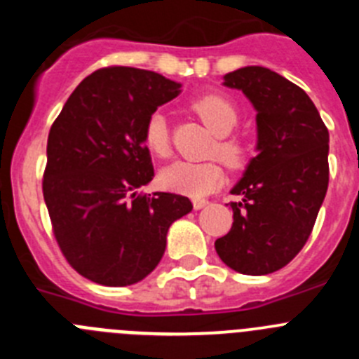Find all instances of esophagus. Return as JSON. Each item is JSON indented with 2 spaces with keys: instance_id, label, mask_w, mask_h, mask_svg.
Masks as SVG:
<instances>
[{
  "instance_id": "obj_1",
  "label": "esophagus",
  "mask_w": 359,
  "mask_h": 359,
  "mask_svg": "<svg viewBox=\"0 0 359 359\" xmlns=\"http://www.w3.org/2000/svg\"><path fill=\"white\" fill-rule=\"evenodd\" d=\"M192 205H194L196 210H201V208H205L208 205V199H203V198H194L192 199Z\"/></svg>"
}]
</instances>
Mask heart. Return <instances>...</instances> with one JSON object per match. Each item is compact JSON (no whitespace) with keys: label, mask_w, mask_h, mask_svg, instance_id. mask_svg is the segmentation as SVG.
Segmentation results:
<instances>
[{"label":"heart","mask_w":359,"mask_h":359,"mask_svg":"<svg viewBox=\"0 0 359 359\" xmlns=\"http://www.w3.org/2000/svg\"><path fill=\"white\" fill-rule=\"evenodd\" d=\"M192 109L201 122L217 135L212 152H217L224 163L237 169L244 163L246 147L230 135L239 122V111L231 100L217 93L205 95L192 102ZM144 144L154 156L165 158L170 152V138L167 120L161 113H152L145 122ZM224 180V170L217 160L187 161L180 160L165 167L160 172V182L165 189L189 196H207L217 189Z\"/></svg>","instance_id":"heart-1"}]
</instances>
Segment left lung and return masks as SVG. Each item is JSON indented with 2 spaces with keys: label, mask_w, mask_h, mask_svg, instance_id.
Returning a JSON list of instances; mask_svg holds the SVG:
<instances>
[{
  "label": "left lung",
  "mask_w": 359,
  "mask_h": 359,
  "mask_svg": "<svg viewBox=\"0 0 359 359\" xmlns=\"http://www.w3.org/2000/svg\"><path fill=\"white\" fill-rule=\"evenodd\" d=\"M257 111V156L230 190L233 224L215 241L228 268L268 275L304 248L329 185V131L302 88L262 66L226 73Z\"/></svg>",
  "instance_id": "1"
}]
</instances>
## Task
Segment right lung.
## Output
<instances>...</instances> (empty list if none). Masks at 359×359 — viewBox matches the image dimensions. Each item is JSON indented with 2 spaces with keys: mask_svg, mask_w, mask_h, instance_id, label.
Masks as SVG:
<instances>
[{
  "mask_svg": "<svg viewBox=\"0 0 359 359\" xmlns=\"http://www.w3.org/2000/svg\"><path fill=\"white\" fill-rule=\"evenodd\" d=\"M180 93V82L149 69H97L50 129L44 203L66 261L88 280H144L163 257L170 224L192 210L185 196H138L154 176L145 122Z\"/></svg>",
  "mask_w": 359,
  "mask_h": 359,
  "instance_id": "1",
  "label": "right lung"
}]
</instances>
